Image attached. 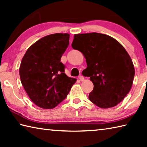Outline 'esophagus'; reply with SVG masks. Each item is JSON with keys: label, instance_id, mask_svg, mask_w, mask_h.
I'll return each instance as SVG.
<instances>
[{"label": "esophagus", "instance_id": "esophagus-1", "mask_svg": "<svg viewBox=\"0 0 147 147\" xmlns=\"http://www.w3.org/2000/svg\"><path fill=\"white\" fill-rule=\"evenodd\" d=\"M78 78H79V80H80V81L84 80V77L83 76H82V75L79 76H78Z\"/></svg>", "mask_w": 147, "mask_h": 147}]
</instances>
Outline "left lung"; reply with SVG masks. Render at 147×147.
I'll return each mask as SVG.
<instances>
[{
    "mask_svg": "<svg viewBox=\"0 0 147 147\" xmlns=\"http://www.w3.org/2000/svg\"><path fill=\"white\" fill-rule=\"evenodd\" d=\"M73 49L83 54L94 88L89 100L101 108H112L126 96L135 75L132 60L123 46L108 35L92 32L74 34Z\"/></svg>",
    "mask_w": 147,
    "mask_h": 147,
    "instance_id": "obj_1",
    "label": "left lung"
}]
</instances>
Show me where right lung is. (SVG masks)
I'll return each instance as SVG.
<instances>
[{"instance_id":"add662e5","label":"right lung","mask_w":147,"mask_h":147,"mask_svg":"<svg viewBox=\"0 0 147 147\" xmlns=\"http://www.w3.org/2000/svg\"><path fill=\"white\" fill-rule=\"evenodd\" d=\"M69 43V34L48 35L30 47L22 59L19 67L22 85L39 108H55L76 82V79L64 73L65 65L60 61Z\"/></svg>"}]
</instances>
